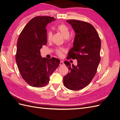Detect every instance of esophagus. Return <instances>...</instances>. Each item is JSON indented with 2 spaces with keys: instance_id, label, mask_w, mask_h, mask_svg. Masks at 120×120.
<instances>
[{
  "instance_id": "1",
  "label": "esophagus",
  "mask_w": 120,
  "mask_h": 120,
  "mask_svg": "<svg viewBox=\"0 0 120 120\" xmlns=\"http://www.w3.org/2000/svg\"><path fill=\"white\" fill-rule=\"evenodd\" d=\"M64 65V63L63 61H60V66H63Z\"/></svg>"
}]
</instances>
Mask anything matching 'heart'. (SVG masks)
Masks as SVG:
<instances>
[{"instance_id": "b5f03b06", "label": "heart", "mask_w": 120, "mask_h": 120, "mask_svg": "<svg viewBox=\"0 0 120 120\" xmlns=\"http://www.w3.org/2000/svg\"><path fill=\"white\" fill-rule=\"evenodd\" d=\"M57 29L60 33L63 35V36L65 38V41L66 42H68L70 41V30L66 25L64 24H60L57 26ZM52 32L49 31L48 32L47 35V39L48 41H50L52 38ZM64 51V49L61 48H57L56 50V54L60 56H62L63 52Z\"/></svg>"}]
</instances>
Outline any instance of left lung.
<instances>
[{
  "label": "left lung",
  "mask_w": 120,
  "mask_h": 120,
  "mask_svg": "<svg viewBox=\"0 0 120 120\" xmlns=\"http://www.w3.org/2000/svg\"><path fill=\"white\" fill-rule=\"evenodd\" d=\"M75 30L73 47L68 52L67 60L76 59L77 66L68 61L64 62L69 73L64 77V84L72 90H79L91 82L95 76L100 61L101 41L92 25L86 22L68 20Z\"/></svg>",
  "instance_id": "left-lung-1"
}]
</instances>
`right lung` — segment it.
<instances>
[{"mask_svg":"<svg viewBox=\"0 0 120 120\" xmlns=\"http://www.w3.org/2000/svg\"><path fill=\"white\" fill-rule=\"evenodd\" d=\"M55 20L52 17L37 16L28 22L19 36L16 62L22 78L32 87L46 86L60 64L56 58H42L40 51L47 44L46 26Z\"/></svg>","mask_w":120,"mask_h":120,"instance_id":"1","label":"right lung"}]
</instances>
